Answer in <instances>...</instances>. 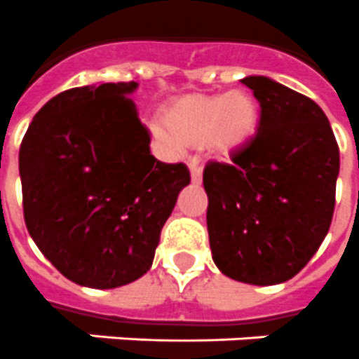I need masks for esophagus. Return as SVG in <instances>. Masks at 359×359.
Returning a JSON list of instances; mask_svg holds the SVG:
<instances>
[{"label":"esophagus","instance_id":"1","mask_svg":"<svg viewBox=\"0 0 359 359\" xmlns=\"http://www.w3.org/2000/svg\"><path fill=\"white\" fill-rule=\"evenodd\" d=\"M189 171H191V182L194 184H201L203 182V170L197 162H189Z\"/></svg>","mask_w":359,"mask_h":359}]
</instances>
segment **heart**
<instances>
[{"instance_id":"b5f03b06","label":"heart","mask_w":359,"mask_h":359,"mask_svg":"<svg viewBox=\"0 0 359 359\" xmlns=\"http://www.w3.org/2000/svg\"><path fill=\"white\" fill-rule=\"evenodd\" d=\"M259 104L246 91L226 95H186L164 105L156 138L168 144L198 146L208 156L228 161L254 140L259 128Z\"/></svg>"}]
</instances>
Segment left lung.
<instances>
[{
	"label": "left lung",
	"mask_w": 359,
	"mask_h": 359,
	"mask_svg": "<svg viewBox=\"0 0 359 359\" xmlns=\"http://www.w3.org/2000/svg\"><path fill=\"white\" fill-rule=\"evenodd\" d=\"M241 82L261 105L257 135L231 164L210 162L208 233L213 263L248 285H279L323 243L336 204L339 149L323 109L266 76Z\"/></svg>",
	"instance_id": "8db88e82"
}]
</instances>
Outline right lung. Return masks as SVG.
Returning a JSON list of instances; mask_svg holds the SVG:
<instances>
[{
	"label": "right lung",
	"instance_id": "add662e5",
	"mask_svg": "<svg viewBox=\"0 0 359 359\" xmlns=\"http://www.w3.org/2000/svg\"><path fill=\"white\" fill-rule=\"evenodd\" d=\"M137 82L93 83L50 98L20 147L27 230L76 285L116 288L151 268L184 164L149 151L151 135L129 98Z\"/></svg>",
	"mask_w": 359,
	"mask_h": 359
}]
</instances>
